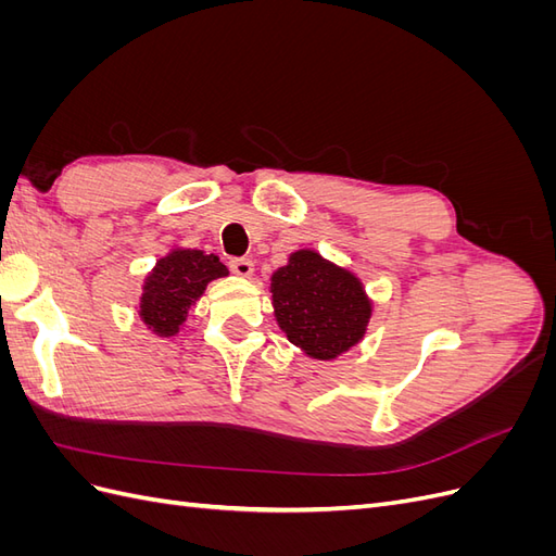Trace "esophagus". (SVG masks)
<instances>
[{
  "mask_svg": "<svg viewBox=\"0 0 556 556\" xmlns=\"http://www.w3.org/2000/svg\"><path fill=\"white\" fill-rule=\"evenodd\" d=\"M231 271L241 278H250L252 271H255V264H252V260H248V257L231 260Z\"/></svg>",
  "mask_w": 556,
  "mask_h": 556,
  "instance_id": "esophagus-1",
  "label": "esophagus"
}]
</instances>
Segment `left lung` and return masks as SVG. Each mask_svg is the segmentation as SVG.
<instances>
[{
	"label": "left lung",
	"mask_w": 556,
	"mask_h": 556,
	"mask_svg": "<svg viewBox=\"0 0 556 556\" xmlns=\"http://www.w3.org/2000/svg\"><path fill=\"white\" fill-rule=\"evenodd\" d=\"M278 327L313 359H336L366 333L374 304L362 280L317 250L304 248L271 276Z\"/></svg>",
	"instance_id": "8db88e82"
}]
</instances>
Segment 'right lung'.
Here are the masks:
<instances>
[{
	"label": "right lung",
	"instance_id": "add662e5",
	"mask_svg": "<svg viewBox=\"0 0 556 556\" xmlns=\"http://www.w3.org/2000/svg\"><path fill=\"white\" fill-rule=\"evenodd\" d=\"M225 276H229L227 266L213 252L194 248L169 250L143 280L139 296L141 323L162 339L176 336L208 282Z\"/></svg>",
	"mask_w": 556,
	"mask_h": 556
}]
</instances>
